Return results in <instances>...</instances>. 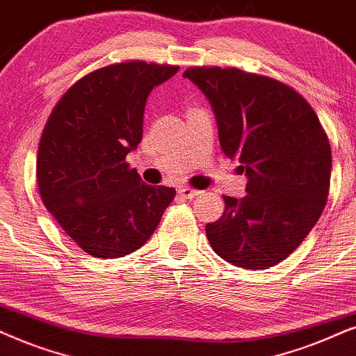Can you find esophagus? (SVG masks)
Listing matches in <instances>:
<instances>
[{
  "mask_svg": "<svg viewBox=\"0 0 356 356\" xmlns=\"http://www.w3.org/2000/svg\"><path fill=\"white\" fill-rule=\"evenodd\" d=\"M199 191H195V188H191V187H181L179 188V195L182 197V199H193V197L199 195Z\"/></svg>",
  "mask_w": 356,
  "mask_h": 356,
  "instance_id": "obj_1",
  "label": "esophagus"
}]
</instances>
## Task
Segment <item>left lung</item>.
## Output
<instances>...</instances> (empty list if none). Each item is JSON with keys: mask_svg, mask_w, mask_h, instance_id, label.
<instances>
[{"mask_svg": "<svg viewBox=\"0 0 356 356\" xmlns=\"http://www.w3.org/2000/svg\"><path fill=\"white\" fill-rule=\"evenodd\" d=\"M184 79L209 100L222 151L248 179L246 195H223V215L207 223L210 246L238 268H271L304 241L327 204V134L312 106L277 80L220 67H191Z\"/></svg>", "mask_w": 356, "mask_h": 356, "instance_id": "1", "label": "left lung"}]
</instances>
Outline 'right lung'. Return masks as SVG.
Returning <instances> with one entry per match:
<instances>
[{
    "mask_svg": "<svg viewBox=\"0 0 356 356\" xmlns=\"http://www.w3.org/2000/svg\"><path fill=\"white\" fill-rule=\"evenodd\" d=\"M179 67L121 62L80 79L54 108L39 143L40 199L95 258H121L149 240L175 188L152 187L124 157L143 139L151 90Z\"/></svg>",
    "mask_w": 356,
    "mask_h": 356,
    "instance_id": "obj_1",
    "label": "right lung"
}]
</instances>
